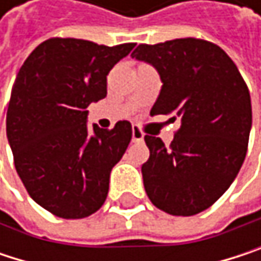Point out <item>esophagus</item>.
<instances>
[{"mask_svg":"<svg viewBox=\"0 0 261 261\" xmlns=\"http://www.w3.org/2000/svg\"><path fill=\"white\" fill-rule=\"evenodd\" d=\"M143 140V133L137 127H133V142H142Z\"/></svg>","mask_w":261,"mask_h":261,"instance_id":"esophagus-1","label":"esophagus"}]
</instances>
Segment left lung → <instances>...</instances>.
<instances>
[{
    "mask_svg": "<svg viewBox=\"0 0 261 261\" xmlns=\"http://www.w3.org/2000/svg\"><path fill=\"white\" fill-rule=\"evenodd\" d=\"M131 57L152 65L163 83L151 115L181 119L169 146L145 136L146 195L174 216L204 212L231 186L245 160L252 124L248 86L228 54L202 39L142 43Z\"/></svg>",
    "mask_w": 261,
    "mask_h": 261,
    "instance_id": "1",
    "label": "left lung"
}]
</instances>
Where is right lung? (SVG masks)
Masks as SVG:
<instances>
[{"mask_svg":"<svg viewBox=\"0 0 261 261\" xmlns=\"http://www.w3.org/2000/svg\"><path fill=\"white\" fill-rule=\"evenodd\" d=\"M134 45L53 37L18 72L6 118L15 168L28 195L59 218H87L107 198L110 172L131 140V124L89 131L86 109L106 98L110 69Z\"/></svg>","mask_w":261,"mask_h":261,"instance_id":"obj_1","label":"right lung"}]
</instances>
